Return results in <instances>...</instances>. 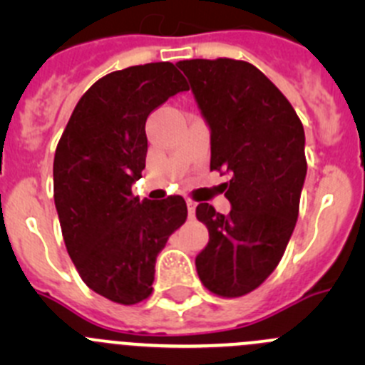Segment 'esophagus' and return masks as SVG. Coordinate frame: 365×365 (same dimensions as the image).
<instances>
[{"label":"esophagus","mask_w":365,"mask_h":365,"mask_svg":"<svg viewBox=\"0 0 365 365\" xmlns=\"http://www.w3.org/2000/svg\"><path fill=\"white\" fill-rule=\"evenodd\" d=\"M187 208H189V217L194 219V213H196V203L192 200H187Z\"/></svg>","instance_id":"34e87169"}]
</instances>
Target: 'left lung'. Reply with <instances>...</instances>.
Wrapping results in <instances>:
<instances>
[{
    "label": "left lung",
    "mask_w": 365,
    "mask_h": 365,
    "mask_svg": "<svg viewBox=\"0 0 365 365\" xmlns=\"http://www.w3.org/2000/svg\"><path fill=\"white\" fill-rule=\"evenodd\" d=\"M210 128V169L224 183L227 215L200 203L210 240L196 256L201 282L220 297L256 289L281 261L298 219L304 189L305 134L295 109L247 61H178Z\"/></svg>",
    "instance_id": "obj_1"
}]
</instances>
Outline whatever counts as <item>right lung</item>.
I'll return each instance as SVG.
<instances>
[{"label":"right lung","instance_id":"1","mask_svg":"<svg viewBox=\"0 0 365 365\" xmlns=\"http://www.w3.org/2000/svg\"><path fill=\"white\" fill-rule=\"evenodd\" d=\"M187 90L168 61L108 73L77 102L54 153V205L70 259L88 288L116 304L150 297L157 256L187 219L182 196H132L148 152L146 120Z\"/></svg>","mask_w":365,"mask_h":365}]
</instances>
